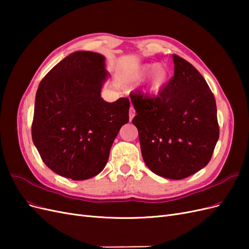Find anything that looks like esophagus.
<instances>
[{
	"label": "esophagus",
	"instance_id": "obj_1",
	"mask_svg": "<svg viewBox=\"0 0 249 249\" xmlns=\"http://www.w3.org/2000/svg\"><path fill=\"white\" fill-rule=\"evenodd\" d=\"M129 115H130V122H132L133 117L135 116V111H134L133 107H131V108H130V113H129Z\"/></svg>",
	"mask_w": 249,
	"mask_h": 249
}]
</instances>
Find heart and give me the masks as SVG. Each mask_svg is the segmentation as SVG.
<instances>
[{"label": "heart", "mask_w": 249, "mask_h": 249, "mask_svg": "<svg viewBox=\"0 0 249 249\" xmlns=\"http://www.w3.org/2000/svg\"><path fill=\"white\" fill-rule=\"evenodd\" d=\"M150 74V80L145 87L146 92L150 95L159 93L167 84L170 78V71L166 65L157 63H146L137 66L126 74L130 82H138Z\"/></svg>", "instance_id": "1"}]
</instances>
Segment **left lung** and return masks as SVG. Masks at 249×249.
<instances>
[{
  "mask_svg": "<svg viewBox=\"0 0 249 249\" xmlns=\"http://www.w3.org/2000/svg\"><path fill=\"white\" fill-rule=\"evenodd\" d=\"M175 76L157 96L131 93L142 158L156 175L182 179L210 162L219 138L215 97L195 67L172 55Z\"/></svg>",
  "mask_w": 249,
  "mask_h": 249,
  "instance_id": "obj_1",
  "label": "left lung"
}]
</instances>
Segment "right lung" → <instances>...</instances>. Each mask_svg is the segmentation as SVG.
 <instances>
[{"label":"right lung","instance_id":"obj_1","mask_svg":"<svg viewBox=\"0 0 249 249\" xmlns=\"http://www.w3.org/2000/svg\"><path fill=\"white\" fill-rule=\"evenodd\" d=\"M99 53L78 51L46 74L35 97L32 139L47 166L73 180L105 168L113 141L129 123L130 101L101 97L109 78Z\"/></svg>","mask_w":249,"mask_h":249}]
</instances>
